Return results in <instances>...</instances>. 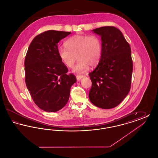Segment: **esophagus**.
I'll return each mask as SVG.
<instances>
[{"instance_id":"1","label":"esophagus","mask_w":158,"mask_h":158,"mask_svg":"<svg viewBox=\"0 0 158 158\" xmlns=\"http://www.w3.org/2000/svg\"><path fill=\"white\" fill-rule=\"evenodd\" d=\"M83 77H84V76L77 75L76 76V79H77V81H80Z\"/></svg>"}]
</instances>
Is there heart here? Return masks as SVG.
<instances>
[{
  "label": "heart",
  "instance_id": "1",
  "mask_svg": "<svg viewBox=\"0 0 158 158\" xmlns=\"http://www.w3.org/2000/svg\"><path fill=\"white\" fill-rule=\"evenodd\" d=\"M67 47H60L59 56L63 64L68 68H72L77 60V64L73 69L76 73L85 72L89 66L98 65L102 56V41L95 35H75L68 38L65 42Z\"/></svg>",
  "mask_w": 158,
  "mask_h": 158
}]
</instances>
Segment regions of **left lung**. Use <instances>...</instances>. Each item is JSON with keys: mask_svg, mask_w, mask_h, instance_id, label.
Instances as JSON below:
<instances>
[{"mask_svg": "<svg viewBox=\"0 0 158 158\" xmlns=\"http://www.w3.org/2000/svg\"><path fill=\"white\" fill-rule=\"evenodd\" d=\"M101 36L102 56L98 66L89 73L90 102L103 109L119 105L130 90L133 72L131 48L120 30L106 26L93 30Z\"/></svg>", "mask_w": 158, "mask_h": 158, "instance_id": "8db88e82", "label": "left lung"}]
</instances>
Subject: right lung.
<instances>
[{
    "label": "right lung",
    "mask_w": 158,
    "mask_h": 158,
    "mask_svg": "<svg viewBox=\"0 0 158 158\" xmlns=\"http://www.w3.org/2000/svg\"><path fill=\"white\" fill-rule=\"evenodd\" d=\"M71 32L48 30L37 35L25 59V83L35 104L46 112H56L67 104L75 76L60 60L57 44Z\"/></svg>",
    "instance_id": "right-lung-1"
}]
</instances>
